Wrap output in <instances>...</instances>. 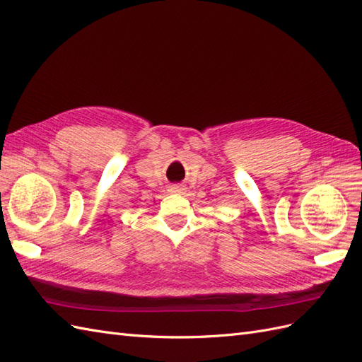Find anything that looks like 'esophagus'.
<instances>
[{
	"instance_id": "esophagus-1",
	"label": "esophagus",
	"mask_w": 362,
	"mask_h": 362,
	"mask_svg": "<svg viewBox=\"0 0 362 362\" xmlns=\"http://www.w3.org/2000/svg\"><path fill=\"white\" fill-rule=\"evenodd\" d=\"M168 191L173 192V194H182L185 191V187H183V185H171Z\"/></svg>"
}]
</instances>
